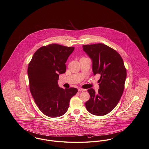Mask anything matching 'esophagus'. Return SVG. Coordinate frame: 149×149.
<instances>
[{"label":"esophagus","mask_w":149,"mask_h":149,"mask_svg":"<svg viewBox=\"0 0 149 149\" xmlns=\"http://www.w3.org/2000/svg\"><path fill=\"white\" fill-rule=\"evenodd\" d=\"M86 91V89H83V88H79L78 89V91L79 92H83V91Z\"/></svg>","instance_id":"1"}]
</instances>
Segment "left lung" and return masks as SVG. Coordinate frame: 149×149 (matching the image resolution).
<instances>
[{
    "label": "left lung",
    "instance_id": "left-lung-1",
    "mask_svg": "<svg viewBox=\"0 0 149 149\" xmlns=\"http://www.w3.org/2000/svg\"><path fill=\"white\" fill-rule=\"evenodd\" d=\"M83 48L92 60L94 75H101L98 92L93 88L88 89L90 98L86 107L91 114L103 116L111 111L120 101L127 70L119 53L105 44L84 45Z\"/></svg>",
    "mask_w": 149,
    "mask_h": 149
}]
</instances>
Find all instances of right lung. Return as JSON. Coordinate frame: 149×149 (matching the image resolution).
<instances>
[{
    "label": "right lung",
    "mask_w": 149,
    "mask_h": 149,
    "mask_svg": "<svg viewBox=\"0 0 149 149\" xmlns=\"http://www.w3.org/2000/svg\"><path fill=\"white\" fill-rule=\"evenodd\" d=\"M74 47L52 44L39 48L29 63V88L35 104L46 116L56 118L65 114L75 88L58 86L59 75L66 72L65 63Z\"/></svg>",
    "instance_id": "right-lung-1"
}]
</instances>
